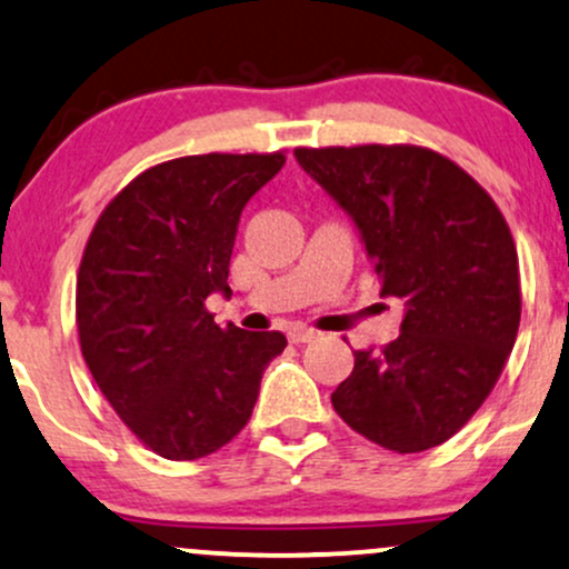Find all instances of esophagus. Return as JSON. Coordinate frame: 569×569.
I'll use <instances>...</instances> for the list:
<instances>
[{
	"mask_svg": "<svg viewBox=\"0 0 569 569\" xmlns=\"http://www.w3.org/2000/svg\"><path fill=\"white\" fill-rule=\"evenodd\" d=\"M318 337H320V333L315 331V328H307V326L289 328V341H293V345H305V341H312Z\"/></svg>",
	"mask_w": 569,
	"mask_h": 569,
	"instance_id": "1",
	"label": "esophagus"
}]
</instances>
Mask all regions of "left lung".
Listing matches in <instances>:
<instances>
[{"label":"left lung","mask_w":569,"mask_h":569,"mask_svg":"<svg viewBox=\"0 0 569 569\" xmlns=\"http://www.w3.org/2000/svg\"><path fill=\"white\" fill-rule=\"evenodd\" d=\"M406 302L400 337L358 350L331 395L355 432L397 453L450 440L496 387L522 315L517 246L492 198L429 148H297Z\"/></svg>","instance_id":"left-lung-1"}]
</instances>
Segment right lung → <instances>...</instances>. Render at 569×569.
<instances>
[{
  "label": "right lung",
  "instance_id": "add662e5",
  "mask_svg": "<svg viewBox=\"0 0 569 569\" xmlns=\"http://www.w3.org/2000/svg\"><path fill=\"white\" fill-rule=\"evenodd\" d=\"M280 153L163 161L108 203L81 257V355L119 419L169 461L228 445L254 410L280 331L219 328L209 293L228 272L249 198L280 172Z\"/></svg>",
  "mask_w": 569,
  "mask_h": 569
}]
</instances>
